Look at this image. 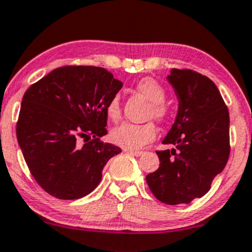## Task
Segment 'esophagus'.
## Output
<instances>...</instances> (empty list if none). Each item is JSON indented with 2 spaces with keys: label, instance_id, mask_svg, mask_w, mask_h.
<instances>
[{
  "label": "esophagus",
  "instance_id": "obj_1",
  "mask_svg": "<svg viewBox=\"0 0 252 252\" xmlns=\"http://www.w3.org/2000/svg\"><path fill=\"white\" fill-rule=\"evenodd\" d=\"M126 153H129V154L134 155V157H140V155H143V152H139V150H126Z\"/></svg>",
  "mask_w": 252,
  "mask_h": 252
}]
</instances>
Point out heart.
I'll return each instance as SVG.
<instances>
[{
	"label": "heart",
	"mask_w": 252,
	"mask_h": 252,
	"mask_svg": "<svg viewBox=\"0 0 252 252\" xmlns=\"http://www.w3.org/2000/svg\"><path fill=\"white\" fill-rule=\"evenodd\" d=\"M137 91L143 94L150 103L149 115L158 121H164L168 117L169 109L164 100L166 93L163 87L152 78H144L137 84ZM107 115L110 121H118L121 117V98L115 94L107 104ZM157 135V128L152 122L144 124L122 123L110 131V139L114 144L126 150H138L145 144L154 140Z\"/></svg>",
	"instance_id": "obj_1"
}]
</instances>
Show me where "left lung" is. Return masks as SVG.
<instances>
[{"label": "left lung", "mask_w": 252, "mask_h": 252, "mask_svg": "<svg viewBox=\"0 0 252 252\" xmlns=\"http://www.w3.org/2000/svg\"><path fill=\"white\" fill-rule=\"evenodd\" d=\"M166 79L178 98V113L163 144L175 148L157 152L160 165L145 179L161 203L189 204L210 190L226 165L229 110L215 83L200 73L173 68Z\"/></svg>", "instance_id": "left-lung-1"}]
</instances>
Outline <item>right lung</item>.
Wrapping results in <instances>:
<instances>
[{
	"label": "right lung",
	"mask_w": 252,
	"mask_h": 252,
	"mask_svg": "<svg viewBox=\"0 0 252 252\" xmlns=\"http://www.w3.org/2000/svg\"><path fill=\"white\" fill-rule=\"evenodd\" d=\"M122 87L104 68L68 65L26 91L17 140L31 174L48 194L74 200L98 187L107 161L122 152L99 140L107 134L108 102Z\"/></svg>",
	"instance_id": "add662e5"
}]
</instances>
